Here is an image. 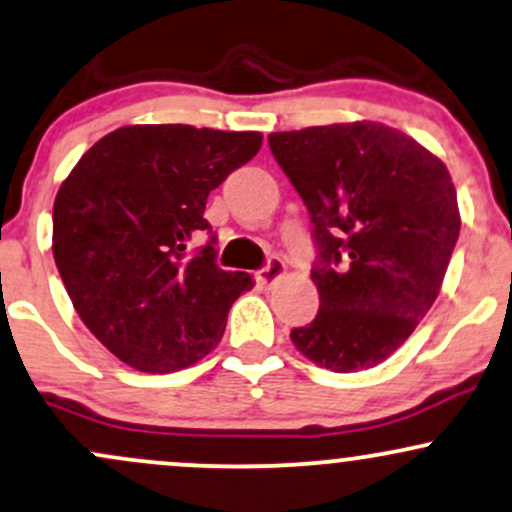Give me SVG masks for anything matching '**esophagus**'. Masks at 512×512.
Here are the masks:
<instances>
[{"mask_svg": "<svg viewBox=\"0 0 512 512\" xmlns=\"http://www.w3.org/2000/svg\"><path fill=\"white\" fill-rule=\"evenodd\" d=\"M284 274H286L284 262L279 260V257H272V260H269L265 267L257 269L255 279H257V282H260L262 286H272L274 282H277V279H282Z\"/></svg>", "mask_w": 512, "mask_h": 512, "instance_id": "esophagus-1", "label": "esophagus"}]
</instances>
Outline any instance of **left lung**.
<instances>
[{"mask_svg": "<svg viewBox=\"0 0 512 512\" xmlns=\"http://www.w3.org/2000/svg\"><path fill=\"white\" fill-rule=\"evenodd\" d=\"M269 148L318 245V316L291 330V342L330 372L376 367L430 311L457 245L462 221L445 162L374 121L269 133Z\"/></svg>", "mask_w": 512, "mask_h": 512, "instance_id": "left-lung-1", "label": "left lung"}]
</instances>
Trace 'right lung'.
Instances as JSON below:
<instances>
[{"label":"right lung","instance_id":"obj_1","mask_svg":"<svg viewBox=\"0 0 512 512\" xmlns=\"http://www.w3.org/2000/svg\"><path fill=\"white\" fill-rule=\"evenodd\" d=\"M262 145L257 131L123 126L80 157L53 204V257L82 323L148 374L192 367L218 345L255 282L216 265L206 199Z\"/></svg>","mask_w":512,"mask_h":512}]
</instances>
